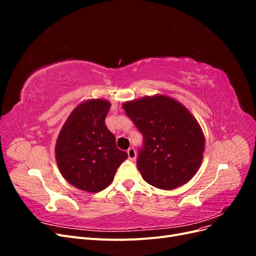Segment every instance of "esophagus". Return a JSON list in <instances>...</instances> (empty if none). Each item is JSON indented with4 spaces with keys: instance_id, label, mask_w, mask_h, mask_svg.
<instances>
[{
    "instance_id": "1",
    "label": "esophagus",
    "mask_w": 256,
    "mask_h": 256,
    "mask_svg": "<svg viewBox=\"0 0 256 256\" xmlns=\"http://www.w3.org/2000/svg\"><path fill=\"white\" fill-rule=\"evenodd\" d=\"M127 154H128V158H129L130 160H134V159L136 158V150L132 148V147H131V148H129V150H127Z\"/></svg>"
}]
</instances>
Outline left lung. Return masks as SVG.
<instances>
[{
  "mask_svg": "<svg viewBox=\"0 0 256 256\" xmlns=\"http://www.w3.org/2000/svg\"><path fill=\"white\" fill-rule=\"evenodd\" d=\"M122 109L144 136L138 170L154 187L173 190L196 174L203 160L205 136L182 104L156 94L122 104Z\"/></svg>",
  "mask_w": 256,
  "mask_h": 256,
  "instance_id": "8db88e82",
  "label": "left lung"
}]
</instances>
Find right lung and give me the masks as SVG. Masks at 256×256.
Instances as JSON below:
<instances>
[{
	"label": "right lung",
	"instance_id": "1",
	"mask_svg": "<svg viewBox=\"0 0 256 256\" xmlns=\"http://www.w3.org/2000/svg\"><path fill=\"white\" fill-rule=\"evenodd\" d=\"M111 102L88 99L69 114L56 143L60 172L74 187L96 193L106 189L124 160L126 152L116 147L115 136L106 126Z\"/></svg>",
	"mask_w": 256,
	"mask_h": 256
}]
</instances>
